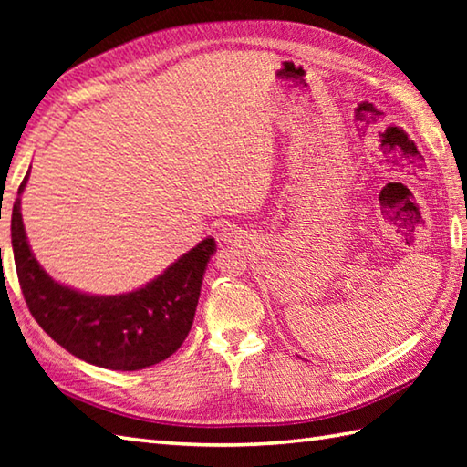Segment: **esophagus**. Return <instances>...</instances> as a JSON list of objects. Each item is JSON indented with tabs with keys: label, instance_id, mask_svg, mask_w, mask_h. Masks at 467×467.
<instances>
[{
	"label": "esophagus",
	"instance_id": "1",
	"mask_svg": "<svg viewBox=\"0 0 467 467\" xmlns=\"http://www.w3.org/2000/svg\"><path fill=\"white\" fill-rule=\"evenodd\" d=\"M218 236H221V239L223 241H228V243H231V241H234L236 239V231H234V228L233 226H223L221 228V231H218Z\"/></svg>",
	"mask_w": 467,
	"mask_h": 467
}]
</instances>
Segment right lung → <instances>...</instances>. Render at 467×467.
I'll list each match as a JSON object with an SVG mask.
<instances>
[{
  "label": "right lung",
  "instance_id": "1",
  "mask_svg": "<svg viewBox=\"0 0 467 467\" xmlns=\"http://www.w3.org/2000/svg\"><path fill=\"white\" fill-rule=\"evenodd\" d=\"M19 184L12 213V249L19 286L37 325L78 359L112 371H138L168 359L191 331L213 236L166 266L152 281L120 295H92L56 281L27 243Z\"/></svg>",
  "mask_w": 467,
  "mask_h": 467
}]
</instances>
